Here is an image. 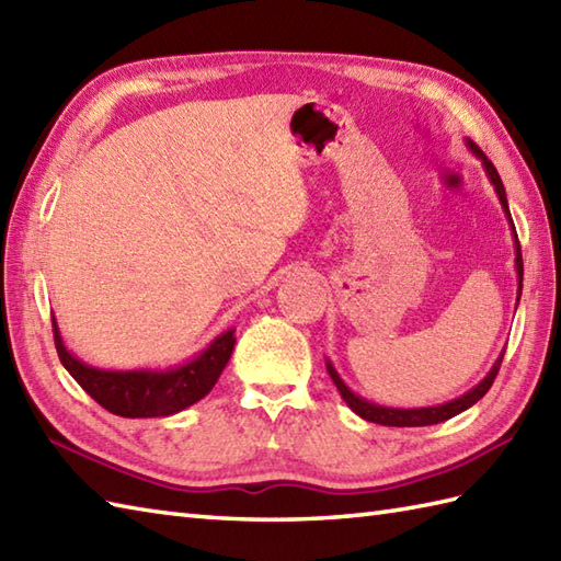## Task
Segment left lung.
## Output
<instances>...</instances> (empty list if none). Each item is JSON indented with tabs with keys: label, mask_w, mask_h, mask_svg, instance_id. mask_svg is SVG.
<instances>
[{
	"label": "left lung",
	"mask_w": 561,
	"mask_h": 561,
	"mask_svg": "<svg viewBox=\"0 0 561 561\" xmlns=\"http://www.w3.org/2000/svg\"><path fill=\"white\" fill-rule=\"evenodd\" d=\"M465 147H468L474 157H478L482 161V169L486 173V178H490V183L494 185V193L499 197V202H502V209L506 214L508 219V229H511V238H514V253H516V274H518V296H516V306L520 301V291H523V257H520V245H518V236H516V226H514V219H511V211H508V199H506V190H504V183L502 178H499L494 163L484 157V153L480 151V147L474 145L472 139L465 137ZM502 359H504V352L499 354V359L494 362V366L490 368V374H486L478 386H472L468 392H462L460 398L456 400H448V402H440V404H432V408H386V404H376L371 400H366L362 396H356V392L344 383V380L340 378L337 368L332 366L330 359H325V368L328 374L332 378V383L337 386L342 400L347 402V408L352 412H356L362 416V420L366 422H374V424H383V426H428V424H438V422H446L450 420V416H456L460 412H465L468 408H472L474 402L484 398V392L492 388L494 378L499 374V366H502Z\"/></svg>",
	"instance_id": "1"
}]
</instances>
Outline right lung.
Instances as JSON below:
<instances>
[{"instance_id": "add662e5", "label": "right lung", "mask_w": 561, "mask_h": 561, "mask_svg": "<svg viewBox=\"0 0 561 561\" xmlns=\"http://www.w3.org/2000/svg\"><path fill=\"white\" fill-rule=\"evenodd\" d=\"M53 330L59 362L69 376L101 408L127 420L169 416L199 402L219 380L236 344V328H229L183 364L165 368H99L81 362L77 354L67 350L55 316Z\"/></svg>"}]
</instances>
